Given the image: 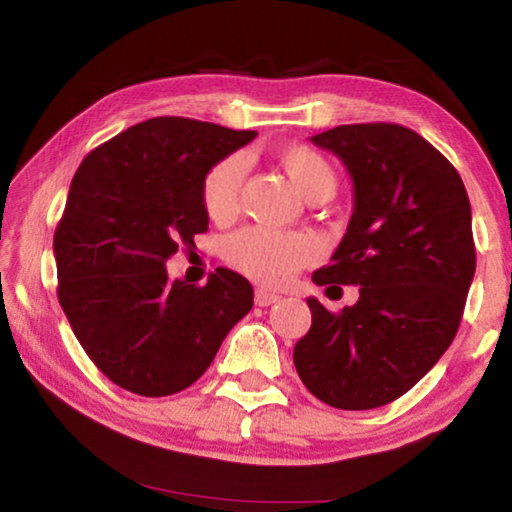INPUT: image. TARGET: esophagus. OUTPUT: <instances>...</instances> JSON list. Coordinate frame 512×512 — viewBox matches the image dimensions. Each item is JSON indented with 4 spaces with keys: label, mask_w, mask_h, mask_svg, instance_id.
<instances>
[{
    "label": "esophagus",
    "mask_w": 512,
    "mask_h": 512,
    "mask_svg": "<svg viewBox=\"0 0 512 512\" xmlns=\"http://www.w3.org/2000/svg\"><path fill=\"white\" fill-rule=\"evenodd\" d=\"M277 300H280V296H277V293H273V291H268V289H257L255 291V305L257 307H268Z\"/></svg>",
    "instance_id": "1"
}]
</instances>
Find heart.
<instances>
[{"label":"heart","instance_id":"heart-1","mask_svg":"<svg viewBox=\"0 0 512 512\" xmlns=\"http://www.w3.org/2000/svg\"><path fill=\"white\" fill-rule=\"evenodd\" d=\"M275 160L307 201L334 194L336 173L332 164L311 146H280L275 151ZM244 176L246 162L239 155H228L207 169L201 185V198L210 219L228 221L237 214ZM316 255L318 246L311 237L264 228L241 230L225 244V257L237 271L266 284L287 282L302 266L314 262Z\"/></svg>","mask_w":512,"mask_h":512}]
</instances>
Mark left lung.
<instances>
[{"mask_svg":"<svg viewBox=\"0 0 512 512\" xmlns=\"http://www.w3.org/2000/svg\"><path fill=\"white\" fill-rule=\"evenodd\" d=\"M311 142L339 155L354 187L348 232L311 280L361 289L339 314L307 300L293 363L320 402L377 409L411 391L458 332L476 268L470 198L452 162L406 126L345 124Z\"/></svg>","mask_w":512,"mask_h":512,"instance_id":"left-lung-1","label":"left lung"}]
</instances>
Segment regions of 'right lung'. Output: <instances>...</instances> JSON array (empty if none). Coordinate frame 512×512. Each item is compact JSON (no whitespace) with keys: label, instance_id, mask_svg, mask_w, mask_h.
<instances>
[{"label":"right lung","instance_id":"right-lung-1","mask_svg":"<svg viewBox=\"0 0 512 512\" xmlns=\"http://www.w3.org/2000/svg\"><path fill=\"white\" fill-rule=\"evenodd\" d=\"M255 135L153 117L76 169L54 235L58 302L94 366L126 391H185L253 307V287L230 268L196 287L171 282L164 264L207 230V169Z\"/></svg>","mask_w":512,"mask_h":512}]
</instances>
